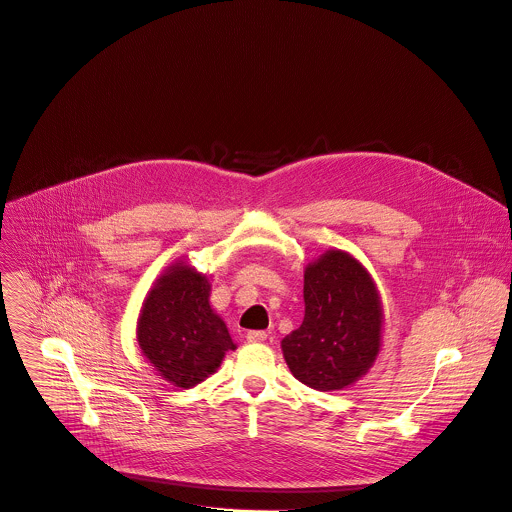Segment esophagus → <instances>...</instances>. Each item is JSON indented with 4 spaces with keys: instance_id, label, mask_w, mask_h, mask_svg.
<instances>
[{
    "instance_id": "esophagus-1",
    "label": "esophagus",
    "mask_w": 512,
    "mask_h": 512,
    "mask_svg": "<svg viewBox=\"0 0 512 512\" xmlns=\"http://www.w3.org/2000/svg\"><path fill=\"white\" fill-rule=\"evenodd\" d=\"M247 340H249V342H265V340H267V332H263V330H251V332H247Z\"/></svg>"
}]
</instances>
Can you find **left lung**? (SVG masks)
<instances>
[{"label": "left lung", "mask_w": 512, "mask_h": 512, "mask_svg": "<svg viewBox=\"0 0 512 512\" xmlns=\"http://www.w3.org/2000/svg\"><path fill=\"white\" fill-rule=\"evenodd\" d=\"M306 314L281 340L287 367L316 391H340L371 369L381 348L377 287L354 257L328 251L304 273Z\"/></svg>", "instance_id": "1"}]
</instances>
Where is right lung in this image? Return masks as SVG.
I'll return each instance as SVG.
<instances>
[{
  "label": "right lung",
  "mask_w": 512,
  "mask_h": 512,
  "mask_svg": "<svg viewBox=\"0 0 512 512\" xmlns=\"http://www.w3.org/2000/svg\"><path fill=\"white\" fill-rule=\"evenodd\" d=\"M206 275L188 265L164 273L141 308L137 342L160 377L190 389L216 371L235 344L210 304Z\"/></svg>",
  "instance_id": "right-lung-1"
}]
</instances>
